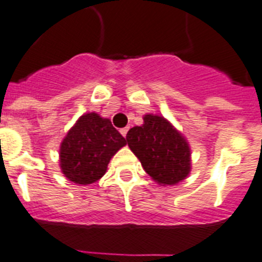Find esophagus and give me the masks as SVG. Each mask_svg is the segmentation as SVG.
<instances>
[{
  "mask_svg": "<svg viewBox=\"0 0 262 262\" xmlns=\"http://www.w3.org/2000/svg\"><path fill=\"white\" fill-rule=\"evenodd\" d=\"M128 130H129V128H128V126H126V128L120 129V133L123 134V137H126V133H128Z\"/></svg>",
  "mask_w": 262,
  "mask_h": 262,
  "instance_id": "esophagus-1",
  "label": "esophagus"
}]
</instances>
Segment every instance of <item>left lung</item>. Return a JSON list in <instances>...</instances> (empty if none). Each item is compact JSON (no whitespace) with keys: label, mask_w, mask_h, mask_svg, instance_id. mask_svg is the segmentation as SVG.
<instances>
[{"label":"left lung","mask_w":262,"mask_h":262,"mask_svg":"<svg viewBox=\"0 0 262 262\" xmlns=\"http://www.w3.org/2000/svg\"><path fill=\"white\" fill-rule=\"evenodd\" d=\"M126 142L146 173L159 185L174 186L191 172L189 142L160 115L146 114L142 125L128 132Z\"/></svg>","instance_id":"obj_1"}]
</instances>
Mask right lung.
Returning a JSON list of instances; mask_svg holds the SVG:
<instances>
[{"instance_id":"obj_1","label":"right lung","mask_w":262,"mask_h":262,"mask_svg":"<svg viewBox=\"0 0 262 262\" xmlns=\"http://www.w3.org/2000/svg\"><path fill=\"white\" fill-rule=\"evenodd\" d=\"M125 145V138L112 126L111 120L88 112L77 119L60 143V170L73 183H94L103 177L112 156Z\"/></svg>"}]
</instances>
